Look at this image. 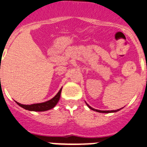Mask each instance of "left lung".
Wrapping results in <instances>:
<instances>
[{
  "instance_id": "left-lung-1",
  "label": "left lung",
  "mask_w": 147,
  "mask_h": 147,
  "mask_svg": "<svg viewBox=\"0 0 147 147\" xmlns=\"http://www.w3.org/2000/svg\"><path fill=\"white\" fill-rule=\"evenodd\" d=\"M86 105H87V106L88 107L90 108V109H92V110H94V111H96V112H100V113H112V112H118V111H120V109H122V108H120V109H116V110H105V111H104V110H98V109H94V108H92L90 106H89V105H88L87 103H86Z\"/></svg>"
}]
</instances>
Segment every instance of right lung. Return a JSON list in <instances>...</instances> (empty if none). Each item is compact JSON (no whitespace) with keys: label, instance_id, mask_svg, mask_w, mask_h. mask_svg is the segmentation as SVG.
<instances>
[{"label":"right lung","instance_id":"1","mask_svg":"<svg viewBox=\"0 0 147 147\" xmlns=\"http://www.w3.org/2000/svg\"><path fill=\"white\" fill-rule=\"evenodd\" d=\"M61 89H62V88L60 89L59 91L57 93V95L55 96L53 98H52L51 99L49 100V101H45V102L38 103V104H34V105H22V104H20V103H18L17 101H16V102L19 106L24 108V109H27V110L35 111V112H44V111H47V110H49V109H52V108H53L56 105H57V104L58 103L59 100L60 98Z\"/></svg>","mask_w":147,"mask_h":147}]
</instances>
